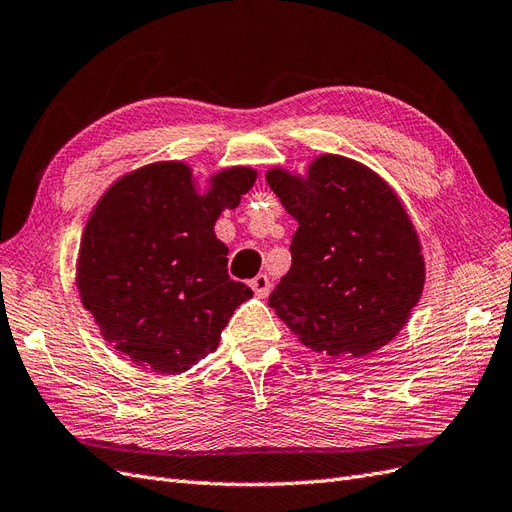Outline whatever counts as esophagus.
Listing matches in <instances>:
<instances>
[{
    "instance_id": "34e87169",
    "label": "esophagus",
    "mask_w": 512,
    "mask_h": 512,
    "mask_svg": "<svg viewBox=\"0 0 512 512\" xmlns=\"http://www.w3.org/2000/svg\"><path fill=\"white\" fill-rule=\"evenodd\" d=\"M250 286H252V290H254L258 297H267L269 290H271V282L267 278V273H258L256 278L250 282Z\"/></svg>"
}]
</instances>
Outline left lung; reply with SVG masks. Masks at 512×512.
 <instances>
[{"instance_id":"1","label":"left lung","mask_w":512,"mask_h":512,"mask_svg":"<svg viewBox=\"0 0 512 512\" xmlns=\"http://www.w3.org/2000/svg\"><path fill=\"white\" fill-rule=\"evenodd\" d=\"M267 183L299 222L269 306L316 353L364 357L388 344L424 288L418 234L390 185L340 155L316 159L306 181L271 170Z\"/></svg>"}]
</instances>
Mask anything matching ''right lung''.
I'll return each mask as SVG.
<instances>
[{"instance_id": "1", "label": "right lung", "mask_w": 512, "mask_h": 512, "mask_svg": "<svg viewBox=\"0 0 512 512\" xmlns=\"http://www.w3.org/2000/svg\"><path fill=\"white\" fill-rule=\"evenodd\" d=\"M254 181V170L230 168L200 196L185 163L163 161L122 176L96 204L79 247V295L103 338L137 366L185 372L217 349L252 297L230 280L213 226Z\"/></svg>"}]
</instances>
